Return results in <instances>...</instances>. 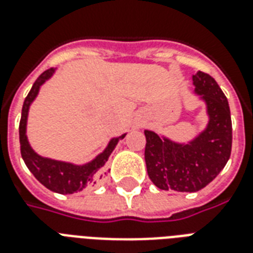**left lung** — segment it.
<instances>
[{"mask_svg":"<svg viewBox=\"0 0 253 253\" xmlns=\"http://www.w3.org/2000/svg\"><path fill=\"white\" fill-rule=\"evenodd\" d=\"M195 93L207 105L208 124L188 144L174 142L144 130L148 176L164 191L197 192L221 172L231 156L232 121L228 100L213 77L204 72L193 76Z\"/></svg>","mask_w":253,"mask_h":253,"instance_id":"8db88e82","label":"left lung"}]
</instances>
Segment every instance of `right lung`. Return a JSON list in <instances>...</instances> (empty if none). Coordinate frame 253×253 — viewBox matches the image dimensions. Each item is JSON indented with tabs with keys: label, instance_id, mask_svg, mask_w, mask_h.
<instances>
[{
	"label": "right lung",
	"instance_id": "1",
	"mask_svg": "<svg viewBox=\"0 0 253 253\" xmlns=\"http://www.w3.org/2000/svg\"><path fill=\"white\" fill-rule=\"evenodd\" d=\"M54 73V69H47L36 80L33 86L30 89L29 94L26 96L24 105H22V113H21L20 121V145H21V156L25 161L28 169L33 173V176L43 187L50 189L61 195H70L76 192L83 191L86 185H93L106 174L105 164L112 152L115 151L117 144H119L125 134H121L119 137L112 138L108 147L104 149L102 153L96 156L90 163L84 165H76L72 163L65 161H58L42 157L37 155L32 149L28 137H26V121H28V113H29L30 104L34 101V98L39 94L40 86L42 85L46 80H49Z\"/></svg>",
	"mask_w": 253,
	"mask_h": 253
}]
</instances>
